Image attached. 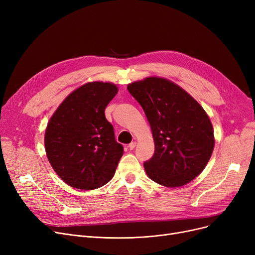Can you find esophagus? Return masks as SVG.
Listing matches in <instances>:
<instances>
[{
    "instance_id": "34e87169",
    "label": "esophagus",
    "mask_w": 255,
    "mask_h": 255,
    "mask_svg": "<svg viewBox=\"0 0 255 255\" xmlns=\"http://www.w3.org/2000/svg\"><path fill=\"white\" fill-rule=\"evenodd\" d=\"M135 145H136V142H135V141H132V142H130V143H129L128 148H129L130 150H133V149L135 148Z\"/></svg>"
}]
</instances>
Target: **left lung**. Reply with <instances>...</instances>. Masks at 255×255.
<instances>
[{"mask_svg": "<svg viewBox=\"0 0 255 255\" xmlns=\"http://www.w3.org/2000/svg\"><path fill=\"white\" fill-rule=\"evenodd\" d=\"M127 89L152 128L155 152L143 163L146 175L172 188L194 180L209 162L215 144L211 121L203 107L164 78L148 77Z\"/></svg>", "mask_w": 255, "mask_h": 255, "instance_id": "8db88e82", "label": "left lung"}]
</instances>
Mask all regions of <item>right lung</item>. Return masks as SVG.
Returning <instances> with one entry per match:
<instances>
[{"instance_id": "add662e5", "label": "right lung", "mask_w": 255, "mask_h": 255, "mask_svg": "<svg viewBox=\"0 0 255 255\" xmlns=\"http://www.w3.org/2000/svg\"><path fill=\"white\" fill-rule=\"evenodd\" d=\"M111 83H89L67 97L50 118L45 151L57 175L73 188L93 190L109 183L123 156L104 111L117 95Z\"/></svg>"}]
</instances>
